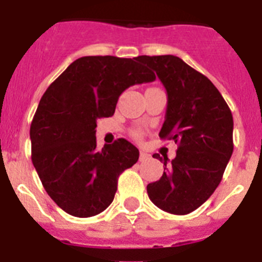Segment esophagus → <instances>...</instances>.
<instances>
[{"label":"esophagus","instance_id":"1","mask_svg":"<svg viewBox=\"0 0 262 262\" xmlns=\"http://www.w3.org/2000/svg\"><path fill=\"white\" fill-rule=\"evenodd\" d=\"M151 159V155H148L147 152L144 151H140V156H139V160L142 161V163H144V161H147V160Z\"/></svg>","mask_w":262,"mask_h":262}]
</instances>
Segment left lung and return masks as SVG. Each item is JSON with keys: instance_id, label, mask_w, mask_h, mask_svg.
Listing matches in <instances>:
<instances>
[{"instance_id": "1", "label": "left lung", "mask_w": 262, "mask_h": 262, "mask_svg": "<svg viewBox=\"0 0 262 262\" xmlns=\"http://www.w3.org/2000/svg\"><path fill=\"white\" fill-rule=\"evenodd\" d=\"M154 69L168 94L165 120L159 136L178 145L164 161L159 181L148 184L149 200L166 212L185 215L209 200L221 184L233 151V119L219 90L209 78L173 55L138 56Z\"/></svg>"}]
</instances>
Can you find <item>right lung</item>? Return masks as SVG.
Wrapping results in <instances>:
<instances>
[{
    "mask_svg": "<svg viewBox=\"0 0 262 262\" xmlns=\"http://www.w3.org/2000/svg\"><path fill=\"white\" fill-rule=\"evenodd\" d=\"M155 80L138 57L84 56L48 86L30 127L31 159L60 209L89 217L110 206L118 177L138 161L139 149L126 139L97 149V120L114 114L127 88Z\"/></svg>",
    "mask_w": 262,
    "mask_h": 262,
    "instance_id": "right-lung-1",
    "label": "right lung"
}]
</instances>
